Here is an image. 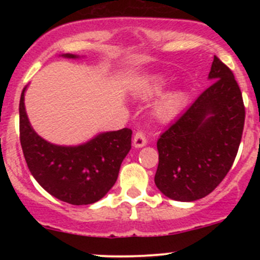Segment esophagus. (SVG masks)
Returning <instances> with one entry per match:
<instances>
[{"label":"esophagus","instance_id":"34e87169","mask_svg":"<svg viewBox=\"0 0 260 260\" xmlns=\"http://www.w3.org/2000/svg\"><path fill=\"white\" fill-rule=\"evenodd\" d=\"M146 143H147V138H146L145 132L138 131V132L135 135V138H133V146H135L136 148H141V147L146 146Z\"/></svg>","mask_w":260,"mask_h":260}]
</instances>
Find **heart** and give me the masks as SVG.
Instances as JSON below:
<instances>
[{"label": "heart", "mask_w": 260, "mask_h": 260, "mask_svg": "<svg viewBox=\"0 0 260 260\" xmlns=\"http://www.w3.org/2000/svg\"><path fill=\"white\" fill-rule=\"evenodd\" d=\"M165 88H166V80L161 77H157L152 81H149L148 84L143 85L137 93V95L141 99L148 101V99L159 95L165 90ZM186 102H187V94L182 90L166 94L154 107V115L157 117V119L162 120V122L171 120L172 118L179 115L183 107L186 106Z\"/></svg>", "instance_id": "heart-1"}]
</instances>
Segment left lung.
I'll use <instances>...</instances> for the list:
<instances>
[{
  "label": "left lung",
  "instance_id": "left-lung-1",
  "mask_svg": "<svg viewBox=\"0 0 260 260\" xmlns=\"http://www.w3.org/2000/svg\"><path fill=\"white\" fill-rule=\"evenodd\" d=\"M212 83L157 141L154 183L167 198L195 201L217 187L242 141L245 108L232 70L214 56Z\"/></svg>",
  "mask_w": 260,
  "mask_h": 260
}]
</instances>
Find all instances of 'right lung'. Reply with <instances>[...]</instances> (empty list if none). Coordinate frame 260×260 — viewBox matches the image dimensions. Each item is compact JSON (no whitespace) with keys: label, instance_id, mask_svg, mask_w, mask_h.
I'll return each instance as SVG.
<instances>
[{"label":"right lung","instance_id":"obj_1","mask_svg":"<svg viewBox=\"0 0 260 260\" xmlns=\"http://www.w3.org/2000/svg\"><path fill=\"white\" fill-rule=\"evenodd\" d=\"M25 91L26 86L20 98V142L31 175L44 190L64 203L89 205L101 200L117 181L122 161L131 149L132 131L99 133L79 146L52 145L31 127Z\"/></svg>","mask_w":260,"mask_h":260}]
</instances>
